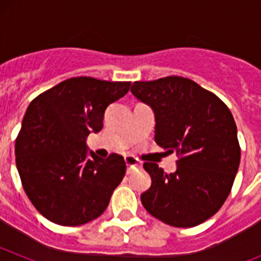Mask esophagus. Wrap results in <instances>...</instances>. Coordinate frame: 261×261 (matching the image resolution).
<instances>
[{
	"instance_id": "34e87169",
	"label": "esophagus",
	"mask_w": 261,
	"mask_h": 261,
	"mask_svg": "<svg viewBox=\"0 0 261 261\" xmlns=\"http://www.w3.org/2000/svg\"><path fill=\"white\" fill-rule=\"evenodd\" d=\"M124 159H125V163H126V166H128V170H126V172H128V174H130V172H132L133 168H140V167H141V163L138 162V161L135 158V156L126 155Z\"/></svg>"
}]
</instances>
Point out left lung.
I'll return each instance as SVG.
<instances>
[{
    "instance_id": "8db88e82",
    "label": "left lung",
    "mask_w": 261,
    "mask_h": 261,
    "mask_svg": "<svg viewBox=\"0 0 261 261\" xmlns=\"http://www.w3.org/2000/svg\"><path fill=\"white\" fill-rule=\"evenodd\" d=\"M133 95L150 106L156 144L176 153L177 168L165 174L145 162L151 177L141 202L153 217L175 227H193L220 211L241 162L237 125L227 106L188 78L137 81Z\"/></svg>"
}]
</instances>
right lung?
<instances>
[{"label": "right lung", "instance_id": "right-lung-1", "mask_svg": "<svg viewBox=\"0 0 261 261\" xmlns=\"http://www.w3.org/2000/svg\"><path fill=\"white\" fill-rule=\"evenodd\" d=\"M129 87L130 82L74 77L30 103L15 140V162L23 190L47 220L80 226L108 206L125 162L116 153L96 156L86 138L103 128L105 111Z\"/></svg>", "mask_w": 261, "mask_h": 261}]
</instances>
